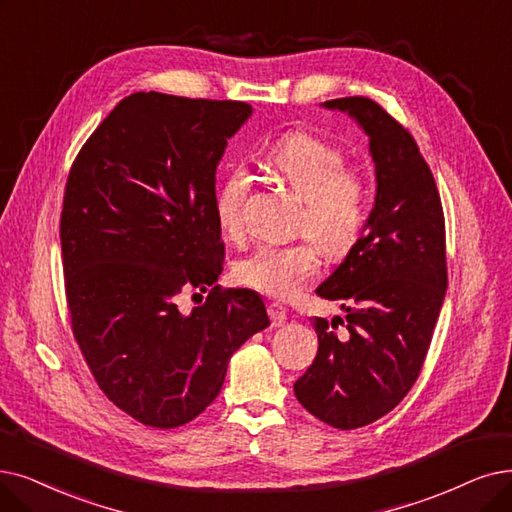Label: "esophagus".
Listing matches in <instances>:
<instances>
[{
  "label": "esophagus",
  "mask_w": 512,
  "mask_h": 512,
  "mask_svg": "<svg viewBox=\"0 0 512 512\" xmlns=\"http://www.w3.org/2000/svg\"><path fill=\"white\" fill-rule=\"evenodd\" d=\"M269 317H271L273 325L279 327V325L285 323V319H288V309H285L281 302H271L269 304Z\"/></svg>",
  "instance_id": "esophagus-1"
}]
</instances>
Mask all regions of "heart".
Returning <instances> with one entry per match:
<instances>
[{
	"label": "heart",
	"instance_id": "b5f03b06",
	"mask_svg": "<svg viewBox=\"0 0 512 512\" xmlns=\"http://www.w3.org/2000/svg\"><path fill=\"white\" fill-rule=\"evenodd\" d=\"M267 166L302 201L298 229L311 235L327 256L349 254L370 216V187L361 174L346 170L344 153L315 134L294 132L275 142ZM248 195L250 178L239 168L220 182L214 214L224 235H241ZM317 271L319 252L304 239L288 245H260L237 262L235 277L260 294L288 300Z\"/></svg>",
	"mask_w": 512,
	"mask_h": 512
}]
</instances>
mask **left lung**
<instances>
[{
	"label": "left lung",
	"instance_id": "obj_1",
	"mask_svg": "<svg viewBox=\"0 0 512 512\" xmlns=\"http://www.w3.org/2000/svg\"><path fill=\"white\" fill-rule=\"evenodd\" d=\"M349 113L370 138L374 208L355 248L317 294L346 313L315 317L319 351L294 384L306 412L340 431L382 418L414 386L447 288L445 220L428 163L412 134L378 102L349 96L323 102Z\"/></svg>",
	"mask_w": 512,
	"mask_h": 512
}]
</instances>
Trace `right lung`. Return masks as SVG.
<instances>
[{"label": "right lung", "instance_id": "right-lung-1", "mask_svg": "<svg viewBox=\"0 0 512 512\" xmlns=\"http://www.w3.org/2000/svg\"><path fill=\"white\" fill-rule=\"evenodd\" d=\"M250 115L245 102L136 92L69 172L60 245L73 334L100 391L153 428L197 418L231 355L271 325L260 294L216 285V168ZM185 287L213 290L182 314Z\"/></svg>", "mask_w": 512, "mask_h": 512}]
</instances>
